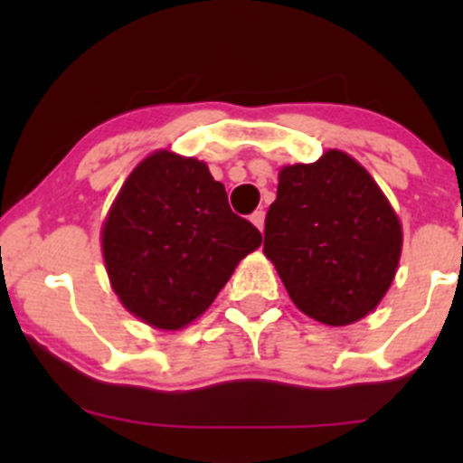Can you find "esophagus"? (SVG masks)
I'll use <instances>...</instances> for the list:
<instances>
[{"label": "esophagus", "instance_id": "esophagus-1", "mask_svg": "<svg viewBox=\"0 0 463 463\" xmlns=\"http://www.w3.org/2000/svg\"><path fill=\"white\" fill-rule=\"evenodd\" d=\"M250 222H252V224L257 226L259 231L263 232V226H265V211H254V213L250 215Z\"/></svg>", "mask_w": 463, "mask_h": 463}]
</instances>
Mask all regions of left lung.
Instances as JSON below:
<instances>
[{
	"label": "left lung",
	"mask_w": 463,
	"mask_h": 463,
	"mask_svg": "<svg viewBox=\"0 0 463 463\" xmlns=\"http://www.w3.org/2000/svg\"><path fill=\"white\" fill-rule=\"evenodd\" d=\"M401 248L398 215L346 152L280 169L263 252L305 316L328 326L368 316L394 280Z\"/></svg>",
	"instance_id": "1"
}]
</instances>
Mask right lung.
<instances>
[{"instance_id": "right-lung-1", "label": "right lung", "mask_w": 463, "mask_h": 463, "mask_svg": "<svg viewBox=\"0 0 463 463\" xmlns=\"http://www.w3.org/2000/svg\"><path fill=\"white\" fill-rule=\"evenodd\" d=\"M263 237L206 163L158 150L132 169L102 226L110 285L132 316L178 331L202 316Z\"/></svg>"}]
</instances>
